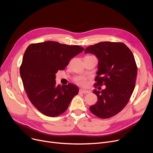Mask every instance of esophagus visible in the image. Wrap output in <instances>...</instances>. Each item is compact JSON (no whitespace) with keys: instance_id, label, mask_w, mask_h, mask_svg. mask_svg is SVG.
I'll return each instance as SVG.
<instances>
[{"instance_id":"1","label":"esophagus","mask_w":153,"mask_h":153,"mask_svg":"<svg viewBox=\"0 0 153 153\" xmlns=\"http://www.w3.org/2000/svg\"><path fill=\"white\" fill-rule=\"evenodd\" d=\"M89 92V91L87 90H85V89H81L79 90V93H82V94H88Z\"/></svg>"}]
</instances>
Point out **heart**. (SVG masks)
Masks as SVG:
<instances>
[{"label":"heart","mask_w":153,"mask_h":153,"mask_svg":"<svg viewBox=\"0 0 153 153\" xmlns=\"http://www.w3.org/2000/svg\"><path fill=\"white\" fill-rule=\"evenodd\" d=\"M74 82L80 85H82V86H85L86 85L87 83V79L84 77H82V76H77L74 79Z\"/></svg>","instance_id":"b5f03b06"}]
</instances>
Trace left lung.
Wrapping results in <instances>:
<instances>
[{
  "label": "left lung",
  "instance_id": "8db88e82",
  "mask_svg": "<svg viewBox=\"0 0 153 153\" xmlns=\"http://www.w3.org/2000/svg\"><path fill=\"white\" fill-rule=\"evenodd\" d=\"M85 53L94 54L99 59L95 87L106 86L101 91H93L98 101L90 110L101 118L114 117L126 105L134 91L137 76L134 56L124 43L109 42L89 46Z\"/></svg>",
  "mask_w": 153,
  "mask_h": 153
}]
</instances>
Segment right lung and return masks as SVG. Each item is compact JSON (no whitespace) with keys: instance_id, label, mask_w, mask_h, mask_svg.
Returning <instances> with one entry per match:
<instances>
[{"instance_id":"add662e5","label":"right lung","mask_w":153,"mask_h":153,"mask_svg":"<svg viewBox=\"0 0 153 153\" xmlns=\"http://www.w3.org/2000/svg\"><path fill=\"white\" fill-rule=\"evenodd\" d=\"M84 50L77 45L51 41L31 44L27 48L20 73L29 100L43 114L50 117L60 115L78 94L74 84L56 85L55 74Z\"/></svg>"}]
</instances>
